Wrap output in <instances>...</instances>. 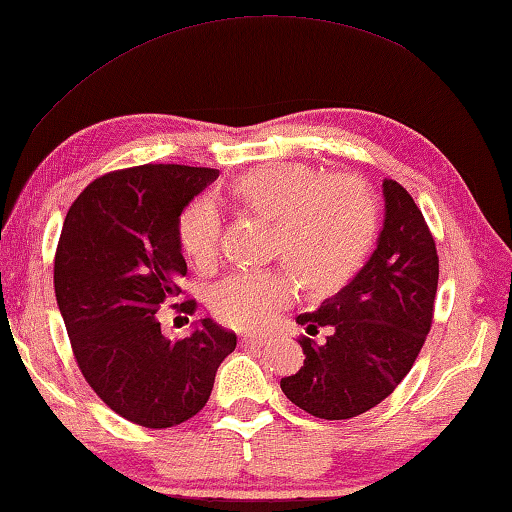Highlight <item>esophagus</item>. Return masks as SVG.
I'll return each mask as SVG.
<instances>
[{"label":"esophagus","instance_id":"esophagus-1","mask_svg":"<svg viewBox=\"0 0 512 512\" xmlns=\"http://www.w3.org/2000/svg\"><path fill=\"white\" fill-rule=\"evenodd\" d=\"M239 344L241 346H262L264 344V337H259V335H241L239 337Z\"/></svg>","mask_w":512,"mask_h":512}]
</instances>
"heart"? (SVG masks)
<instances>
[{"instance_id": "heart-1", "label": "heart", "mask_w": 512, "mask_h": 512, "mask_svg": "<svg viewBox=\"0 0 512 512\" xmlns=\"http://www.w3.org/2000/svg\"><path fill=\"white\" fill-rule=\"evenodd\" d=\"M234 191L255 212L275 218L278 250L312 289L344 282L376 239V200L353 175L319 177L305 164H271L241 175ZM177 237L193 264H214L221 241L216 202L193 200L180 216ZM294 296L296 285L287 271H239L216 282L209 305L225 326L259 330Z\"/></svg>"}]
</instances>
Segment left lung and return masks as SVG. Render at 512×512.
I'll list each match as a JSON object with an SVG mask.
<instances>
[{
	"label": "left lung",
	"mask_w": 512,
	"mask_h": 512,
	"mask_svg": "<svg viewBox=\"0 0 512 512\" xmlns=\"http://www.w3.org/2000/svg\"><path fill=\"white\" fill-rule=\"evenodd\" d=\"M385 216L376 250L362 269L296 323L326 342L303 337L305 362L280 380L300 410L319 419H351L376 408L408 376L433 323L440 278L433 234L399 182L383 180Z\"/></svg>",
	"instance_id": "1"
}]
</instances>
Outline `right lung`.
Returning a JSON list of instances; mask_svg holds the SVG:
<instances>
[{"label": "right lung", "instance_id": "right-lung-1", "mask_svg": "<svg viewBox=\"0 0 512 512\" xmlns=\"http://www.w3.org/2000/svg\"><path fill=\"white\" fill-rule=\"evenodd\" d=\"M216 168L145 164L86 186L68 209L54 259L56 303L93 392L120 417L170 428L205 408L237 335L200 319L166 337L159 307L186 275L177 223ZM180 310L193 312L186 300Z\"/></svg>", "mask_w": 512, "mask_h": 512}]
</instances>
